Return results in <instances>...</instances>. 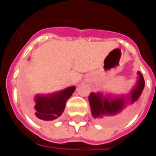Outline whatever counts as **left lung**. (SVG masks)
<instances>
[{
    "label": "left lung",
    "mask_w": 156,
    "mask_h": 156,
    "mask_svg": "<svg viewBox=\"0 0 156 156\" xmlns=\"http://www.w3.org/2000/svg\"><path fill=\"white\" fill-rule=\"evenodd\" d=\"M137 81L128 94H103L101 92L91 93L88 97L91 113L95 119L108 124L123 123L131 115V112L123 113L128 105H134L140 99L144 88V80L140 72L137 73Z\"/></svg>",
    "instance_id": "1"
}]
</instances>
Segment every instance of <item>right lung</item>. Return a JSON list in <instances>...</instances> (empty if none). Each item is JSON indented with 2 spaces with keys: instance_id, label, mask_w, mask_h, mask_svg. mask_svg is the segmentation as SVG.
Returning <instances> with one entry per match:
<instances>
[{
  "instance_id": "obj_1",
  "label": "right lung",
  "mask_w": 156,
  "mask_h": 156,
  "mask_svg": "<svg viewBox=\"0 0 156 156\" xmlns=\"http://www.w3.org/2000/svg\"><path fill=\"white\" fill-rule=\"evenodd\" d=\"M75 86H71L48 94H37L35 106L31 110L32 118L38 122L54 120L63 113L66 102L75 91Z\"/></svg>"
}]
</instances>
